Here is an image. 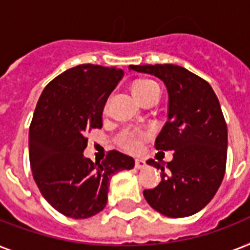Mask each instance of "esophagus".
<instances>
[{"label": "esophagus", "instance_id": "34e87169", "mask_svg": "<svg viewBox=\"0 0 250 250\" xmlns=\"http://www.w3.org/2000/svg\"><path fill=\"white\" fill-rule=\"evenodd\" d=\"M145 166H146V164H145V161H143V160H136V161H135V167H136L137 170H141V168H144Z\"/></svg>", "mask_w": 250, "mask_h": 250}]
</instances>
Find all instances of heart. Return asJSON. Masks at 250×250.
Instances as JSON below:
<instances>
[{"instance_id": "obj_1", "label": "heart", "mask_w": 250, "mask_h": 250, "mask_svg": "<svg viewBox=\"0 0 250 250\" xmlns=\"http://www.w3.org/2000/svg\"><path fill=\"white\" fill-rule=\"evenodd\" d=\"M132 92L133 94L136 96V98L143 104V102L146 100V98L153 93V92H160V86L156 82L148 79H140L136 80L135 83L132 84ZM110 106V100L106 101L105 107H104V111L107 113L109 111ZM149 137L148 131H141V129H133L128 128L122 131L117 137V143L121 148L128 150V152H137L140 146L143 145L146 139Z\"/></svg>"}]
</instances>
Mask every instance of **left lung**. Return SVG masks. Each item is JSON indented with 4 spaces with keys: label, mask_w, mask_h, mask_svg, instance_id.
<instances>
[{
    "label": "left lung",
    "mask_w": 250,
    "mask_h": 250,
    "mask_svg": "<svg viewBox=\"0 0 250 250\" xmlns=\"http://www.w3.org/2000/svg\"><path fill=\"white\" fill-rule=\"evenodd\" d=\"M160 78L168 92V121L156 139L157 150H174L167 162L146 161L161 168V183L145 189L153 209L166 217H189L217 193L226 171L227 125L217 94L206 80L176 64L129 66Z\"/></svg>",
    "instance_id": "1"
}]
</instances>
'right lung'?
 Returning <instances> with one entry per match:
<instances>
[{
    "instance_id": "add662e5",
    "label": "right lung",
    "mask_w": 250,
    "mask_h": 250,
    "mask_svg": "<svg viewBox=\"0 0 250 250\" xmlns=\"http://www.w3.org/2000/svg\"><path fill=\"white\" fill-rule=\"evenodd\" d=\"M121 68L79 64L50 82L29 125V162L35 182L50 205L66 217L84 219L107 202L110 179L135 161L110 150L102 162L83 154L85 133L102 127V111L123 78Z\"/></svg>"
}]
</instances>
